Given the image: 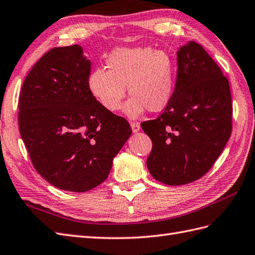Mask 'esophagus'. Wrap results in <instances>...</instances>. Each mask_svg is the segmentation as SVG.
<instances>
[{
  "mask_svg": "<svg viewBox=\"0 0 255 255\" xmlns=\"http://www.w3.org/2000/svg\"><path fill=\"white\" fill-rule=\"evenodd\" d=\"M130 126H131V129H132V132H138L139 130H140V128H141V126H140V124L139 123H136V122H131L130 123Z\"/></svg>",
  "mask_w": 255,
  "mask_h": 255,
  "instance_id": "obj_1",
  "label": "esophagus"
}]
</instances>
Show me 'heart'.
<instances>
[{
  "instance_id": "heart-1",
  "label": "heart",
  "mask_w": 255,
  "mask_h": 255,
  "mask_svg": "<svg viewBox=\"0 0 255 255\" xmlns=\"http://www.w3.org/2000/svg\"><path fill=\"white\" fill-rule=\"evenodd\" d=\"M107 69L97 68L88 76V89L100 106L109 112L120 110L126 96L124 113L135 119L144 110L158 112L170 101L174 72L170 55L151 47L117 48L107 60Z\"/></svg>"
}]
</instances>
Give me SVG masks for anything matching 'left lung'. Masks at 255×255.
I'll use <instances>...</instances> for the list:
<instances>
[{"instance_id":"left-lung-1","label":"left lung","mask_w":255,"mask_h":255,"mask_svg":"<svg viewBox=\"0 0 255 255\" xmlns=\"http://www.w3.org/2000/svg\"><path fill=\"white\" fill-rule=\"evenodd\" d=\"M178 74L171 99L156 120L141 127L152 140L146 165L167 185H183L205 175L218 159L233 128L230 83L200 44L177 53Z\"/></svg>"}]
</instances>
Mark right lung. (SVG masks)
Masks as SVG:
<instances>
[{
    "instance_id": "obj_1",
    "label": "right lung",
    "mask_w": 255,
    "mask_h": 255,
    "mask_svg": "<svg viewBox=\"0 0 255 255\" xmlns=\"http://www.w3.org/2000/svg\"><path fill=\"white\" fill-rule=\"evenodd\" d=\"M90 64L80 45L55 47L30 70L19 96V131L32 165L63 191L87 192L106 181L132 132L90 94Z\"/></svg>"
}]
</instances>
